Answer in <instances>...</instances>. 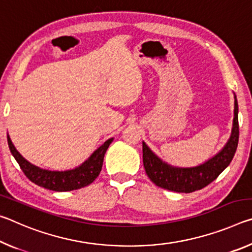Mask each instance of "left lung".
Segmentation results:
<instances>
[{
    "label": "left lung",
    "instance_id": "left-lung-1",
    "mask_svg": "<svg viewBox=\"0 0 252 252\" xmlns=\"http://www.w3.org/2000/svg\"><path fill=\"white\" fill-rule=\"evenodd\" d=\"M236 97V96H234ZM239 141L238 102L234 100V119L232 133L228 143L218 155L199 167L173 168L162 162L146 143H142L143 165L150 180L156 186L174 192L190 193L207 187L218 178L233 159Z\"/></svg>",
    "mask_w": 252,
    "mask_h": 252
}]
</instances>
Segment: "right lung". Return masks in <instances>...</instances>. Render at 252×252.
Returning a JSON list of instances; mask_svg holds the SVG:
<instances>
[{
	"mask_svg": "<svg viewBox=\"0 0 252 252\" xmlns=\"http://www.w3.org/2000/svg\"><path fill=\"white\" fill-rule=\"evenodd\" d=\"M113 139H109L102 146L92 153L89 159L73 170L67 171H49V170L41 169L30 163L24 158L16 151L15 147L12 143L10 136L7 135V143L11 153L15 158L20 168L22 169L25 176L35 185L43 187L45 189L53 191H71L81 189L92 183L99 177L100 171L103 164L104 155L110 143Z\"/></svg>",
	"mask_w": 252,
	"mask_h": 252,
	"instance_id": "obj_1",
	"label": "right lung"
}]
</instances>
